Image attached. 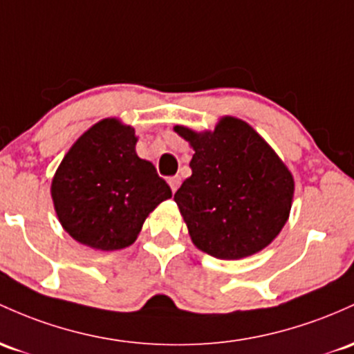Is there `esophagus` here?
Wrapping results in <instances>:
<instances>
[{"instance_id":"esophagus-1","label":"esophagus","mask_w":354,"mask_h":354,"mask_svg":"<svg viewBox=\"0 0 354 354\" xmlns=\"http://www.w3.org/2000/svg\"><path fill=\"white\" fill-rule=\"evenodd\" d=\"M168 183H169V188H171V192H176L178 188H180V185H181V176H171V178H168Z\"/></svg>"}]
</instances>
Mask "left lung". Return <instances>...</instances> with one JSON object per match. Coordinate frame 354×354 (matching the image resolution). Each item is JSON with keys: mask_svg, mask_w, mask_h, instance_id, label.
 Returning <instances> with one entry per match:
<instances>
[{"mask_svg": "<svg viewBox=\"0 0 354 354\" xmlns=\"http://www.w3.org/2000/svg\"><path fill=\"white\" fill-rule=\"evenodd\" d=\"M195 154L192 176L174 193L192 242L223 260L263 250L289 220L294 178L245 120L223 115L213 131L174 126Z\"/></svg>", "mask_w": 354, "mask_h": 354, "instance_id": "8db88e82", "label": "left lung"}]
</instances>
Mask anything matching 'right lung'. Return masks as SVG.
I'll return each instance as SVG.
<instances>
[{
	"label": "right lung",
	"mask_w": 354,
	"mask_h": 354,
	"mask_svg": "<svg viewBox=\"0 0 354 354\" xmlns=\"http://www.w3.org/2000/svg\"><path fill=\"white\" fill-rule=\"evenodd\" d=\"M134 127L107 118L73 142L52 180L64 230L95 250L133 245L151 212L171 198L153 162L136 153Z\"/></svg>",
	"instance_id": "right-lung-1"
}]
</instances>
